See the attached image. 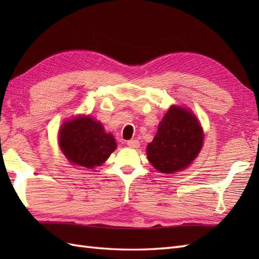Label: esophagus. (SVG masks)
<instances>
[{"mask_svg": "<svg viewBox=\"0 0 259 259\" xmlns=\"http://www.w3.org/2000/svg\"><path fill=\"white\" fill-rule=\"evenodd\" d=\"M126 146L130 147V148H134V149H135V148H139L140 142L138 140H136V139H131V140L126 141Z\"/></svg>", "mask_w": 259, "mask_h": 259, "instance_id": "obj_1", "label": "esophagus"}]
</instances>
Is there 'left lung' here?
<instances>
[{"mask_svg": "<svg viewBox=\"0 0 259 259\" xmlns=\"http://www.w3.org/2000/svg\"><path fill=\"white\" fill-rule=\"evenodd\" d=\"M202 144L203 131L196 115L186 108L171 106L147 146L148 160L159 172H177L190 166Z\"/></svg>", "mask_w": 259, "mask_h": 259, "instance_id": "8db88e82", "label": "left lung"}]
</instances>
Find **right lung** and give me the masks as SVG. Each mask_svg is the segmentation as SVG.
<instances>
[{
	"mask_svg": "<svg viewBox=\"0 0 259 259\" xmlns=\"http://www.w3.org/2000/svg\"><path fill=\"white\" fill-rule=\"evenodd\" d=\"M59 146L70 163L92 169L107 160L117 148L114 137L90 115L65 121L59 131Z\"/></svg>",
	"mask_w": 259,
	"mask_h": 259,
	"instance_id": "1",
	"label": "right lung"
}]
</instances>
